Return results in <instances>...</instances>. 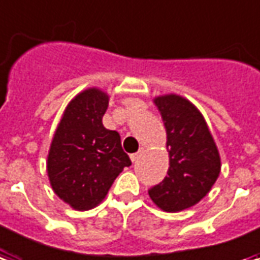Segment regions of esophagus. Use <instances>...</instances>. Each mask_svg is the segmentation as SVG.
<instances>
[{
    "label": "esophagus",
    "instance_id": "34e87169",
    "mask_svg": "<svg viewBox=\"0 0 260 260\" xmlns=\"http://www.w3.org/2000/svg\"><path fill=\"white\" fill-rule=\"evenodd\" d=\"M144 151H146V150H144V148L142 147V148H140V150H139L138 152H135V154H132V155H131V161H132V162H136V161H138L139 158H140V156L143 155Z\"/></svg>",
    "mask_w": 260,
    "mask_h": 260
}]
</instances>
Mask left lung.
<instances>
[{
  "instance_id": "obj_1",
  "label": "left lung",
  "mask_w": 260,
  "mask_h": 260,
  "mask_svg": "<svg viewBox=\"0 0 260 260\" xmlns=\"http://www.w3.org/2000/svg\"><path fill=\"white\" fill-rule=\"evenodd\" d=\"M166 129L169 169L162 183L148 191L151 201L168 213H177L205 198L221 172V158L205 117L181 95L154 98Z\"/></svg>"
}]
</instances>
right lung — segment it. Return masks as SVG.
Instances as JSON below:
<instances>
[{"label": "right lung", "mask_w": 260, "mask_h": 260, "mask_svg": "<svg viewBox=\"0 0 260 260\" xmlns=\"http://www.w3.org/2000/svg\"><path fill=\"white\" fill-rule=\"evenodd\" d=\"M109 95L96 87L79 92L65 108L47 155V176L61 201L77 211L104 201L129 156L116 131L106 129L102 117Z\"/></svg>", "instance_id": "obj_1"}]
</instances>
